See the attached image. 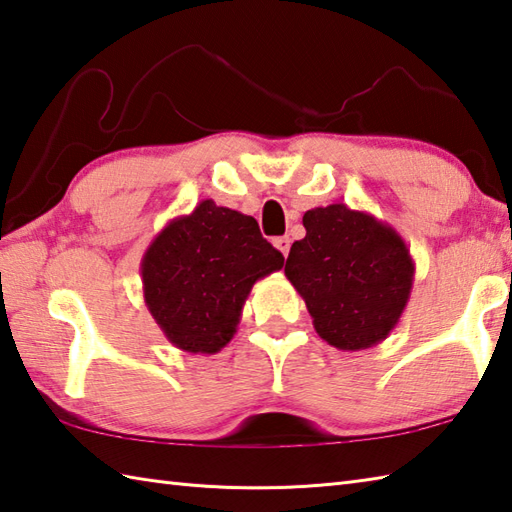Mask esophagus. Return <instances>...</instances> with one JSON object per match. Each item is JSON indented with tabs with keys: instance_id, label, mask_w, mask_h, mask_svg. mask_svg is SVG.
<instances>
[{
	"instance_id": "34e87169",
	"label": "esophagus",
	"mask_w": 512,
	"mask_h": 512,
	"mask_svg": "<svg viewBox=\"0 0 512 512\" xmlns=\"http://www.w3.org/2000/svg\"><path fill=\"white\" fill-rule=\"evenodd\" d=\"M274 247L278 249L280 254H283V256L287 258L289 247H291V238H289V236H278V238H274Z\"/></svg>"
}]
</instances>
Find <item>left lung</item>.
Instances as JSON below:
<instances>
[{
  "label": "left lung",
  "instance_id": "1",
  "mask_svg": "<svg viewBox=\"0 0 512 512\" xmlns=\"http://www.w3.org/2000/svg\"><path fill=\"white\" fill-rule=\"evenodd\" d=\"M307 234L289 249L285 276L331 347L362 351L387 340L411 298L415 263L404 238L344 203L302 216Z\"/></svg>",
  "mask_w": 512,
  "mask_h": 512
}]
</instances>
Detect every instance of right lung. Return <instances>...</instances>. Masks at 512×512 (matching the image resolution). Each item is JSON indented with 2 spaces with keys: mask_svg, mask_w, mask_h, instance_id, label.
Instances as JSON below:
<instances>
[{
  "mask_svg": "<svg viewBox=\"0 0 512 512\" xmlns=\"http://www.w3.org/2000/svg\"><path fill=\"white\" fill-rule=\"evenodd\" d=\"M283 263L252 216L205 198L145 249V307L176 349L212 356L234 338L256 280Z\"/></svg>",
  "mask_w": 512,
  "mask_h": 512,
  "instance_id": "1",
  "label": "right lung"
}]
</instances>
